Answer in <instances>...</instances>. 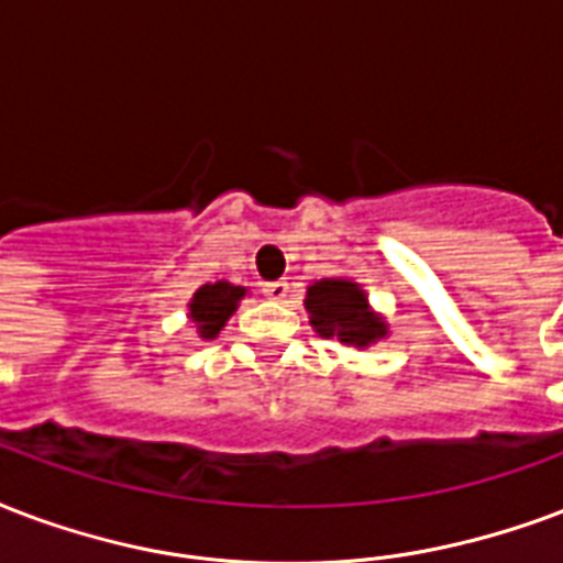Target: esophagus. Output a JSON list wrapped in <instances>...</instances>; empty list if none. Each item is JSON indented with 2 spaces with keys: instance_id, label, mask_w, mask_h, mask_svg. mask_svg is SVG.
Here are the masks:
<instances>
[{
  "instance_id": "1",
  "label": "esophagus",
  "mask_w": 563,
  "mask_h": 563,
  "mask_svg": "<svg viewBox=\"0 0 563 563\" xmlns=\"http://www.w3.org/2000/svg\"><path fill=\"white\" fill-rule=\"evenodd\" d=\"M265 295L272 300H286L289 298V283L286 280H274V283H265Z\"/></svg>"
}]
</instances>
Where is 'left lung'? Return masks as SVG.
<instances>
[{"label": "left lung", "instance_id": "8db88e82", "mask_svg": "<svg viewBox=\"0 0 563 563\" xmlns=\"http://www.w3.org/2000/svg\"><path fill=\"white\" fill-rule=\"evenodd\" d=\"M303 307L321 339H336L351 349H368L389 336V324L372 310L366 289L351 277H324L307 286Z\"/></svg>", "mask_w": 563, "mask_h": 563}]
</instances>
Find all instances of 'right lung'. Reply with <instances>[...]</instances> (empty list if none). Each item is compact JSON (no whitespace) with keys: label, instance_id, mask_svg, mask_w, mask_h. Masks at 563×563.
I'll return each mask as SVG.
<instances>
[{"label":"right lung","instance_id":"add662e5","mask_svg":"<svg viewBox=\"0 0 563 563\" xmlns=\"http://www.w3.org/2000/svg\"><path fill=\"white\" fill-rule=\"evenodd\" d=\"M244 295H247L244 286H235V283L227 280H214L200 286L191 295V300H188V319L197 328V336L206 339V342L218 336L224 330L227 321H230V316L239 310Z\"/></svg>","mask_w":563,"mask_h":563}]
</instances>
